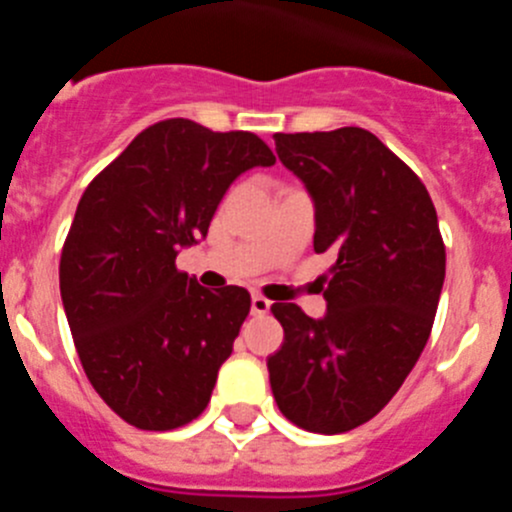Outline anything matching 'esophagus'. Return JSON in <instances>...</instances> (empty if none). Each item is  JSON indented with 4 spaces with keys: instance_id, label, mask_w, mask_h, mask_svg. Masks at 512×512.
Segmentation results:
<instances>
[{
    "instance_id": "34e87169",
    "label": "esophagus",
    "mask_w": 512,
    "mask_h": 512,
    "mask_svg": "<svg viewBox=\"0 0 512 512\" xmlns=\"http://www.w3.org/2000/svg\"><path fill=\"white\" fill-rule=\"evenodd\" d=\"M271 310V302L261 295H253L251 297V312L253 315H266Z\"/></svg>"
}]
</instances>
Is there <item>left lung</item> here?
<instances>
[{"instance_id": "8db88e82", "label": "left lung", "mask_w": 512, "mask_h": 512, "mask_svg": "<svg viewBox=\"0 0 512 512\" xmlns=\"http://www.w3.org/2000/svg\"><path fill=\"white\" fill-rule=\"evenodd\" d=\"M279 161L315 200V253H330L312 320L274 302L284 343L266 359L274 400L312 433L372 420L423 354L446 277L436 207L420 176L364 128L277 133Z\"/></svg>"}]
</instances>
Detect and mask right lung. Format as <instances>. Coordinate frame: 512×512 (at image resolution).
Masks as SVG:
<instances>
[{"mask_svg":"<svg viewBox=\"0 0 512 512\" xmlns=\"http://www.w3.org/2000/svg\"><path fill=\"white\" fill-rule=\"evenodd\" d=\"M274 161L248 130L171 117L81 194L58 264L63 310L97 395L140 431L182 428L210 402L251 295L210 292L176 269V253L207 235L235 176Z\"/></svg>","mask_w":512,"mask_h":512,"instance_id":"add662e5","label":"right lung"}]
</instances>
